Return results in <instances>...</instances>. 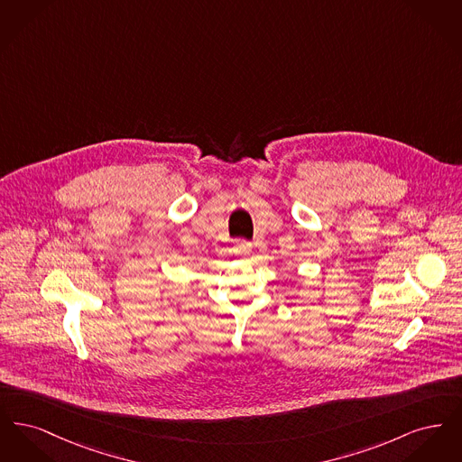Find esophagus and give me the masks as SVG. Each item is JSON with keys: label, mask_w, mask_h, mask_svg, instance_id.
Here are the masks:
<instances>
[{"label": "esophagus", "mask_w": 462, "mask_h": 462, "mask_svg": "<svg viewBox=\"0 0 462 462\" xmlns=\"http://www.w3.org/2000/svg\"><path fill=\"white\" fill-rule=\"evenodd\" d=\"M251 249H253V244L249 241H239L234 247V251L237 254H247V253H251Z\"/></svg>", "instance_id": "1"}]
</instances>
